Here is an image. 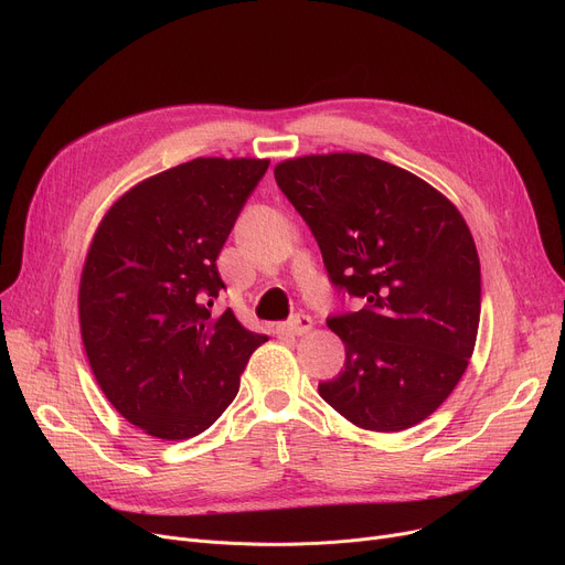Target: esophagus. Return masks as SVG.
Instances as JSON below:
<instances>
[{"mask_svg":"<svg viewBox=\"0 0 565 565\" xmlns=\"http://www.w3.org/2000/svg\"><path fill=\"white\" fill-rule=\"evenodd\" d=\"M279 330L284 334H295V337H302V334H309L313 330V320L309 316H292L290 320H286L284 324H279Z\"/></svg>","mask_w":565,"mask_h":565,"instance_id":"esophagus-1","label":"esophagus"}]
</instances>
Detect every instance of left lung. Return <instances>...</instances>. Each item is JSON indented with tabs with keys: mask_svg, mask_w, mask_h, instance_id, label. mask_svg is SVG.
Listing matches in <instances>:
<instances>
[{
	"mask_svg": "<svg viewBox=\"0 0 565 565\" xmlns=\"http://www.w3.org/2000/svg\"><path fill=\"white\" fill-rule=\"evenodd\" d=\"M334 286L364 309L328 328L345 345L318 394L364 430L417 426L449 398L477 345L481 263L458 207L396 164L328 153L275 167Z\"/></svg>",
	"mask_w": 565,
	"mask_h": 565,
	"instance_id": "obj_1",
	"label": "left lung"
}]
</instances>
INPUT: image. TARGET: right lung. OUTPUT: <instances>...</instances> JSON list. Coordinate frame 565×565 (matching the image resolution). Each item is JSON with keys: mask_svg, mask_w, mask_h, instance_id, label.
<instances>
[{"mask_svg": "<svg viewBox=\"0 0 565 565\" xmlns=\"http://www.w3.org/2000/svg\"><path fill=\"white\" fill-rule=\"evenodd\" d=\"M270 160L196 158L118 196L79 277V332L96 382L132 426L190 439L231 405L267 341L231 309L217 256Z\"/></svg>", "mask_w": 565, "mask_h": 565, "instance_id": "obj_1", "label": "right lung"}]
</instances>
